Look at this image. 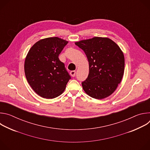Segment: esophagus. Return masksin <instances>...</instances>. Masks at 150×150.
I'll return each mask as SVG.
<instances>
[{
	"label": "esophagus",
	"instance_id": "1",
	"mask_svg": "<svg viewBox=\"0 0 150 150\" xmlns=\"http://www.w3.org/2000/svg\"><path fill=\"white\" fill-rule=\"evenodd\" d=\"M71 75L72 77H75V75H76V71H71Z\"/></svg>",
	"mask_w": 150,
	"mask_h": 150
}]
</instances>
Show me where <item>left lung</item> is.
<instances>
[{
	"label": "left lung",
	"mask_w": 150,
	"mask_h": 150,
	"mask_svg": "<svg viewBox=\"0 0 150 150\" xmlns=\"http://www.w3.org/2000/svg\"><path fill=\"white\" fill-rule=\"evenodd\" d=\"M87 56L89 74L82 82L88 96L103 99L110 96L122 79L125 58L120 47L108 38L96 37L75 43Z\"/></svg>",
	"instance_id": "8db88e82"
}]
</instances>
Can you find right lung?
I'll use <instances>...</instances> for the list:
<instances>
[{
    "instance_id": "1",
    "label": "right lung",
    "mask_w": 150,
    "mask_h": 150,
    "mask_svg": "<svg viewBox=\"0 0 150 150\" xmlns=\"http://www.w3.org/2000/svg\"><path fill=\"white\" fill-rule=\"evenodd\" d=\"M68 41L58 37L42 39L29 50L24 71L33 90L45 98H54L66 88L71 75L59 56Z\"/></svg>"
}]
</instances>
